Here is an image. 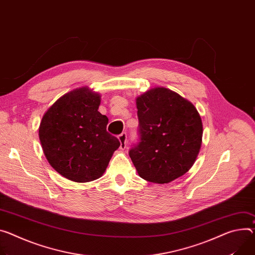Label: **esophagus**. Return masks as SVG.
Masks as SVG:
<instances>
[{"label":"esophagus","mask_w":255,"mask_h":255,"mask_svg":"<svg viewBox=\"0 0 255 255\" xmlns=\"http://www.w3.org/2000/svg\"><path fill=\"white\" fill-rule=\"evenodd\" d=\"M119 141H120V148L123 150L127 146V134L123 132L121 135H119Z\"/></svg>","instance_id":"obj_1"}]
</instances>
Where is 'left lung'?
<instances>
[{
    "instance_id": "left-lung-1",
    "label": "left lung",
    "mask_w": 255,
    "mask_h": 255,
    "mask_svg": "<svg viewBox=\"0 0 255 255\" xmlns=\"http://www.w3.org/2000/svg\"><path fill=\"white\" fill-rule=\"evenodd\" d=\"M139 142L129 155L141 178L167 184L193 166L202 142L196 108L177 92L154 87L136 99Z\"/></svg>"
}]
</instances>
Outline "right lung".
Wrapping results in <instances>:
<instances>
[{
    "label": "right lung",
    "instance_id": "1",
    "mask_svg": "<svg viewBox=\"0 0 255 255\" xmlns=\"http://www.w3.org/2000/svg\"><path fill=\"white\" fill-rule=\"evenodd\" d=\"M101 95L79 87L57 100L42 116L38 136L50 165L78 183L99 179L115 150L117 137L107 132L109 119L98 110Z\"/></svg>",
    "mask_w": 255,
    "mask_h": 255
}]
</instances>
